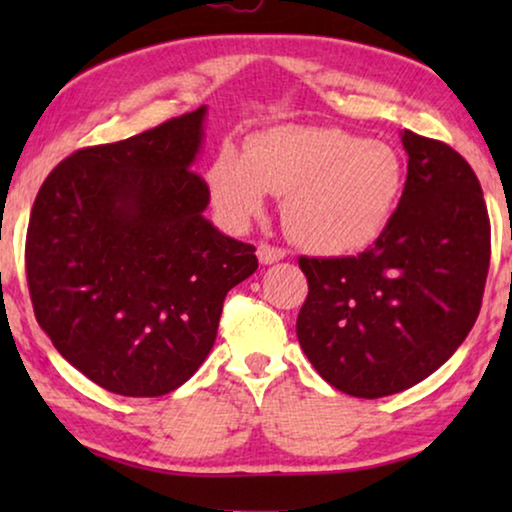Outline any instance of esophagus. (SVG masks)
I'll return each instance as SVG.
<instances>
[{"instance_id": "esophagus-1", "label": "esophagus", "mask_w": 512, "mask_h": 512, "mask_svg": "<svg viewBox=\"0 0 512 512\" xmlns=\"http://www.w3.org/2000/svg\"><path fill=\"white\" fill-rule=\"evenodd\" d=\"M256 256L263 265H272V263L282 261V258L286 256V251L279 249V247H270V244H258Z\"/></svg>"}]
</instances>
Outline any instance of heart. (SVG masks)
I'll return each mask as SVG.
<instances>
[{"label": "heart", "instance_id": "obj_1", "mask_svg": "<svg viewBox=\"0 0 512 512\" xmlns=\"http://www.w3.org/2000/svg\"><path fill=\"white\" fill-rule=\"evenodd\" d=\"M216 207L233 223L263 212L268 195H286L291 240L326 256L366 247L387 226L403 186L389 144L324 125H279L251 137L244 153L226 146L207 172Z\"/></svg>", "mask_w": 512, "mask_h": 512}]
</instances>
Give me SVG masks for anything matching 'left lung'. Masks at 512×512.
Wrapping results in <instances>:
<instances>
[{"label": "left lung", "instance_id": "obj_1", "mask_svg": "<svg viewBox=\"0 0 512 512\" xmlns=\"http://www.w3.org/2000/svg\"><path fill=\"white\" fill-rule=\"evenodd\" d=\"M408 179L387 226L359 256H300L310 293L298 342L314 370L356 398L415 387L466 340L489 270L480 181L452 146L401 132Z\"/></svg>", "mask_w": 512, "mask_h": 512}]
</instances>
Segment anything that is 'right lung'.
<instances>
[{
  "instance_id": "1",
  "label": "right lung",
  "mask_w": 512,
  "mask_h": 512,
  "mask_svg": "<svg viewBox=\"0 0 512 512\" xmlns=\"http://www.w3.org/2000/svg\"><path fill=\"white\" fill-rule=\"evenodd\" d=\"M207 107L88 146L41 184L25 242L32 307L53 347L121 396H163L207 359L226 293L256 247L214 228L191 167Z\"/></svg>"
}]
</instances>
